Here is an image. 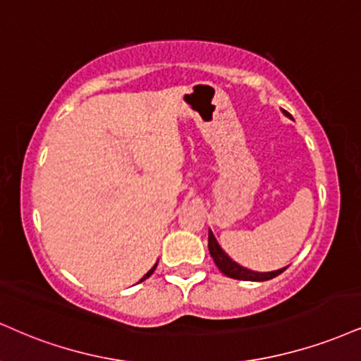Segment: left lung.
Masks as SVG:
<instances>
[{
  "mask_svg": "<svg viewBox=\"0 0 361 361\" xmlns=\"http://www.w3.org/2000/svg\"><path fill=\"white\" fill-rule=\"evenodd\" d=\"M282 114L290 117L288 111L281 109ZM208 250H210V255L214 257V262L216 264V267L220 269V272H224L227 277H232V279H238V281H254V282H260V281H269L272 277L279 276L281 272H284L288 266L277 269V271H269V272H259V271H252V269H247L240 264L235 262L230 255L225 252L222 247H220L219 240H216L214 232L208 230Z\"/></svg>",
  "mask_w": 361,
  "mask_h": 361,
  "instance_id": "obj_1",
  "label": "left lung"
}]
</instances>
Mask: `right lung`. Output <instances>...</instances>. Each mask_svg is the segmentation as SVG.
<instances>
[{
  "mask_svg": "<svg viewBox=\"0 0 361 361\" xmlns=\"http://www.w3.org/2000/svg\"><path fill=\"white\" fill-rule=\"evenodd\" d=\"M156 266H158V262H156V264H154V266H153V267H151V269H149V271H147V272H146V274L141 277V281H139V282H142V281H145V279H147V277H149L151 274H153V272H154V269H156Z\"/></svg>",
  "mask_w": 361,
  "mask_h": 361,
  "instance_id": "obj_1",
  "label": "right lung"
}]
</instances>
